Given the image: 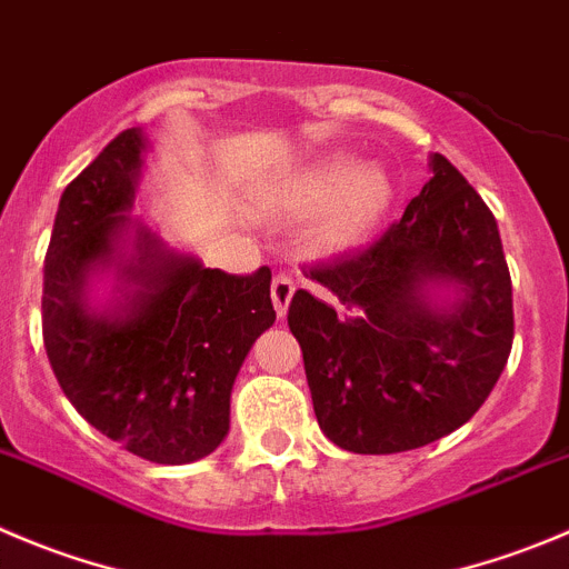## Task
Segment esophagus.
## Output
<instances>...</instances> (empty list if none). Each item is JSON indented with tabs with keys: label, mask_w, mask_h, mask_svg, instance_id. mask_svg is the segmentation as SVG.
I'll list each match as a JSON object with an SVG mask.
<instances>
[{
	"label": "esophagus",
	"mask_w": 569,
	"mask_h": 569,
	"mask_svg": "<svg viewBox=\"0 0 569 569\" xmlns=\"http://www.w3.org/2000/svg\"><path fill=\"white\" fill-rule=\"evenodd\" d=\"M296 293V281L290 279V276L279 273L273 276V281H270V296H273V307H276V316H284L288 312V305L290 299H293Z\"/></svg>",
	"instance_id": "esophagus-1"
}]
</instances>
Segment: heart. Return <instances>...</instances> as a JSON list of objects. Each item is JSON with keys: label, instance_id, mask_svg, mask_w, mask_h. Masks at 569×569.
<instances>
[{"label": "heart", "instance_id": "heart-1", "mask_svg": "<svg viewBox=\"0 0 569 569\" xmlns=\"http://www.w3.org/2000/svg\"><path fill=\"white\" fill-rule=\"evenodd\" d=\"M393 183L380 164H355L351 156H329L296 181L293 207L301 214L323 212L316 242L323 251L357 246L386 218Z\"/></svg>", "mask_w": 569, "mask_h": 569}]
</instances>
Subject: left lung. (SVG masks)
<instances>
[{
  "mask_svg": "<svg viewBox=\"0 0 569 569\" xmlns=\"http://www.w3.org/2000/svg\"><path fill=\"white\" fill-rule=\"evenodd\" d=\"M305 273L318 293L296 290L288 327L329 441L391 456L478 413L511 355V273L495 214L441 153L380 240ZM427 283H456L462 299L432 306Z\"/></svg>",
  "mask_w": 569,
  "mask_h": 569,
  "instance_id": "left-lung-1",
  "label": "left lung"
}]
</instances>
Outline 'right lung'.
Returning a JSON list of instances; mask_svg holds the SVG:
<instances>
[{"label":"right lung","mask_w":569,"mask_h":569,"mask_svg":"<svg viewBox=\"0 0 569 569\" xmlns=\"http://www.w3.org/2000/svg\"><path fill=\"white\" fill-rule=\"evenodd\" d=\"M144 137L119 133L63 189L44 259V349L69 402L122 450L153 463H192L229 432L234 377L276 321L270 268L248 276L161 251L139 229L122 268L139 290L117 312L86 310L91 270L126 231Z\"/></svg>","instance_id":"right-lung-1"}]
</instances>
